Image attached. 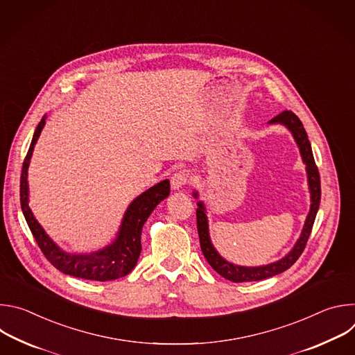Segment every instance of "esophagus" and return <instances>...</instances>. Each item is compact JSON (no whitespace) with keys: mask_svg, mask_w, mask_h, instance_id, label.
<instances>
[{"mask_svg":"<svg viewBox=\"0 0 355 355\" xmlns=\"http://www.w3.org/2000/svg\"><path fill=\"white\" fill-rule=\"evenodd\" d=\"M189 173L187 170H180L177 171L173 177H171V189L177 191L180 188H182L184 185H187L189 182Z\"/></svg>","mask_w":355,"mask_h":355,"instance_id":"esophagus-1","label":"esophagus"}]
</instances>
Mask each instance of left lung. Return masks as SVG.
Masks as SVG:
<instances>
[{"instance_id":"left-lung-1","label":"left lung","mask_w":355,"mask_h":355,"mask_svg":"<svg viewBox=\"0 0 355 355\" xmlns=\"http://www.w3.org/2000/svg\"><path fill=\"white\" fill-rule=\"evenodd\" d=\"M268 125H282L285 126L293 140L297 144L299 153L302 157L303 164L306 166V175H308V187H309V193H311V208L309 214L306 216L305 225H303V229L300 232L299 239L296 240L295 245L292 250L288 252L286 256L279 259L278 261L266 264V266H259V267H245V266H237L226 259H223L218 250L215 248L211 234H209V225H208V216H207V207L204 204V200H198L196 202V225H198V234H199V243H200V250L204 252V256L209 266L223 278L232 281V282H251V281H261L274 275H278L284 271H286L291 266L295 264V261L299 259L302 254L303 248L306 245V241L311 236L316 214L319 211L320 205V175L319 170L316 167L313 153H312V147L311 141L308 139L306 130L303 128L302 122L299 118L291 112V111H284L274 119L268 122ZM193 198L198 199L199 193L193 191Z\"/></svg>"}]
</instances>
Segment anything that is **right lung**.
I'll return each mask as SVG.
<instances>
[{"instance_id":"add662e5","label":"right lung","mask_w":355,"mask_h":355,"mask_svg":"<svg viewBox=\"0 0 355 355\" xmlns=\"http://www.w3.org/2000/svg\"><path fill=\"white\" fill-rule=\"evenodd\" d=\"M46 118L47 116L42 118L33 133L28 155L22 166L21 208L26 223L44 257L63 274L89 281H112L122 278L128 275L137 264L141 251V229L155 208L170 195V181H160L130 202L112 243L91 252H80V254L78 252H67L50 239L29 208L28 168L35 144L42 133V129L44 128Z\"/></svg>"}]
</instances>
